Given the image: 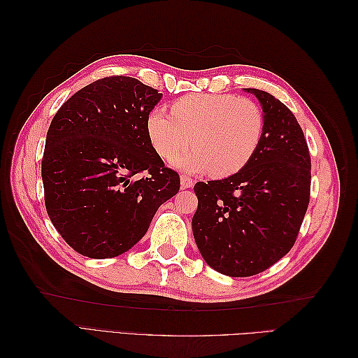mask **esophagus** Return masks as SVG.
<instances>
[{"label":"esophagus","mask_w":358,"mask_h":358,"mask_svg":"<svg viewBox=\"0 0 358 358\" xmlns=\"http://www.w3.org/2000/svg\"><path fill=\"white\" fill-rule=\"evenodd\" d=\"M180 185H182V188H191L194 185V179L187 176V175H182L180 176Z\"/></svg>","instance_id":"obj_1"}]
</instances>
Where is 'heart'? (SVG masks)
Segmentation results:
<instances>
[{"label": "heart", "mask_w": 358, "mask_h": 358, "mask_svg": "<svg viewBox=\"0 0 358 358\" xmlns=\"http://www.w3.org/2000/svg\"><path fill=\"white\" fill-rule=\"evenodd\" d=\"M264 113L255 101L234 94H191L171 104V113L150 110L146 133L155 152L188 171L229 178L252 159L263 142Z\"/></svg>", "instance_id": "heart-1"}]
</instances>
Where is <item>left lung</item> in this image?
Instances as JSON below:
<instances>
[{
	"instance_id": "1",
	"label": "left lung",
	"mask_w": 358,
	"mask_h": 358,
	"mask_svg": "<svg viewBox=\"0 0 358 358\" xmlns=\"http://www.w3.org/2000/svg\"><path fill=\"white\" fill-rule=\"evenodd\" d=\"M266 128L252 159L236 175L197 182L194 239L212 268L233 278L264 272L294 246L310 197V155L288 107L266 91Z\"/></svg>"
}]
</instances>
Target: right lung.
Segmentation results:
<instances>
[{
    "label": "right lung",
    "instance_id": "1",
    "mask_svg": "<svg viewBox=\"0 0 358 358\" xmlns=\"http://www.w3.org/2000/svg\"><path fill=\"white\" fill-rule=\"evenodd\" d=\"M162 94L128 76L95 80L53 116L41 159L45 204L76 252L112 258L131 249L159 206L179 192L146 133Z\"/></svg>",
    "mask_w": 358,
    "mask_h": 358
}]
</instances>
